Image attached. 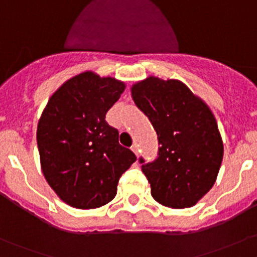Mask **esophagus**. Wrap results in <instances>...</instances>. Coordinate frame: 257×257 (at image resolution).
I'll list each match as a JSON object with an SVG mask.
<instances>
[{"label":"esophagus","instance_id":"1","mask_svg":"<svg viewBox=\"0 0 257 257\" xmlns=\"http://www.w3.org/2000/svg\"><path fill=\"white\" fill-rule=\"evenodd\" d=\"M131 149L133 150V152H134V154H136V155H138V145H137V144H133V145H132V148H131Z\"/></svg>","mask_w":257,"mask_h":257}]
</instances>
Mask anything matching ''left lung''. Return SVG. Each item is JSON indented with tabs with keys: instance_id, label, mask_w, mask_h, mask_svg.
Instances as JSON below:
<instances>
[{
	"instance_id": "left-lung-1",
	"label": "left lung",
	"mask_w": 257,
	"mask_h": 257,
	"mask_svg": "<svg viewBox=\"0 0 257 257\" xmlns=\"http://www.w3.org/2000/svg\"><path fill=\"white\" fill-rule=\"evenodd\" d=\"M131 90L159 142L154 162L139 160L152 196L168 208H191L212 188L221 167L224 145L214 114L178 79L150 76Z\"/></svg>"
}]
</instances>
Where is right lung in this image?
I'll list each match as a JSON object with an SVG mask.
<instances>
[{
    "label": "right lung",
    "instance_id": "obj_1",
    "mask_svg": "<svg viewBox=\"0 0 257 257\" xmlns=\"http://www.w3.org/2000/svg\"><path fill=\"white\" fill-rule=\"evenodd\" d=\"M124 89L121 80L87 71L64 82L43 109L37 126L41 169L69 206L97 209L112 201L119 178L137 160L105 121Z\"/></svg>",
    "mask_w": 257,
    "mask_h": 257
}]
</instances>
